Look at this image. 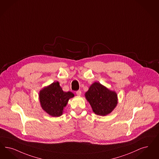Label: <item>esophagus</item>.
Here are the masks:
<instances>
[{"label":"esophagus","mask_w":159,"mask_h":159,"mask_svg":"<svg viewBox=\"0 0 159 159\" xmlns=\"http://www.w3.org/2000/svg\"><path fill=\"white\" fill-rule=\"evenodd\" d=\"M76 95L77 96H81L82 95V92L80 90H78L76 92Z\"/></svg>","instance_id":"esophagus-1"}]
</instances>
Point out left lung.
Instances as JSON below:
<instances>
[{
	"mask_svg": "<svg viewBox=\"0 0 159 159\" xmlns=\"http://www.w3.org/2000/svg\"><path fill=\"white\" fill-rule=\"evenodd\" d=\"M86 100L98 115L106 116L111 113L118 104L116 93L99 82H94L84 94Z\"/></svg>",
	"mask_w": 159,
	"mask_h": 159,
	"instance_id": "8db88e82",
	"label": "left lung"
}]
</instances>
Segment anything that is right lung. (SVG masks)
Returning a JSON list of instances; mask_svg holds the SVG:
<instances>
[{"mask_svg":"<svg viewBox=\"0 0 159 159\" xmlns=\"http://www.w3.org/2000/svg\"><path fill=\"white\" fill-rule=\"evenodd\" d=\"M75 96L71 92H65L60 86L58 82L41 89L39 93V99L42 109L46 113L53 117L62 115L65 108L70 98Z\"/></svg>","mask_w":159,"mask_h":159,"instance_id":"obj_1","label":"right lung"}]
</instances>
